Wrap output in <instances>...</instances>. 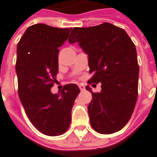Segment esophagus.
<instances>
[{"label":"esophagus","instance_id":"obj_1","mask_svg":"<svg viewBox=\"0 0 157 157\" xmlns=\"http://www.w3.org/2000/svg\"><path fill=\"white\" fill-rule=\"evenodd\" d=\"M78 86H79V89L81 90V91H84L85 90V86H83V85L80 84V85H78Z\"/></svg>","mask_w":157,"mask_h":157}]
</instances>
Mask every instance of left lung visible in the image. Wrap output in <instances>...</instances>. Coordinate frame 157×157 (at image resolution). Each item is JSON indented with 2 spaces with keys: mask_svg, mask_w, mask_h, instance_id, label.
I'll return each instance as SVG.
<instances>
[{
  "mask_svg": "<svg viewBox=\"0 0 157 157\" xmlns=\"http://www.w3.org/2000/svg\"><path fill=\"white\" fill-rule=\"evenodd\" d=\"M69 43H78L88 57L89 83L101 82L89 104L90 122L96 132L109 135L126 126L138 97L139 71L136 48L123 29L105 22L73 29Z\"/></svg>",
  "mask_w": 157,
  "mask_h": 157,
  "instance_id": "obj_1",
  "label": "left lung"
}]
</instances>
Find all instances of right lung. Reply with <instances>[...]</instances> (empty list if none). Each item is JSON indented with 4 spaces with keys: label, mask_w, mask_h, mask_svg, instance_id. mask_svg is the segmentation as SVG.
Instances as JSON below:
<instances>
[{
    "label": "right lung",
    "mask_w": 157,
    "mask_h": 157,
    "mask_svg": "<svg viewBox=\"0 0 157 157\" xmlns=\"http://www.w3.org/2000/svg\"><path fill=\"white\" fill-rule=\"evenodd\" d=\"M71 30L42 23L32 25L17 46L15 68L20 100L32 125L48 136L67 130L73 105L80 92L73 83L57 94L51 91L58 72L57 48L66 42Z\"/></svg>",
    "instance_id": "1"
}]
</instances>
